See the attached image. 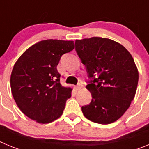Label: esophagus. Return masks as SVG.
I'll list each match as a JSON object with an SVG mask.
<instances>
[{
    "mask_svg": "<svg viewBox=\"0 0 149 149\" xmlns=\"http://www.w3.org/2000/svg\"><path fill=\"white\" fill-rule=\"evenodd\" d=\"M81 86H82V85H81V84H78L77 85L74 86V89H75L76 90H79V89H81Z\"/></svg>",
    "mask_w": 149,
    "mask_h": 149,
    "instance_id": "1",
    "label": "esophagus"
}]
</instances>
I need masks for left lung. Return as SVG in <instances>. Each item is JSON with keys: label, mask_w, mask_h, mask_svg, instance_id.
Returning <instances> with one entry per match:
<instances>
[{"label": "left lung", "mask_w": 149, "mask_h": 149, "mask_svg": "<svg viewBox=\"0 0 149 149\" xmlns=\"http://www.w3.org/2000/svg\"><path fill=\"white\" fill-rule=\"evenodd\" d=\"M75 51L86 66L92 94L89 104L81 107L84 116L101 125L116 122L136 94L139 73L132 56L119 43L101 37L76 40Z\"/></svg>", "instance_id": "8db88e82"}]
</instances>
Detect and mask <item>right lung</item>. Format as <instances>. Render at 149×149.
Returning a JSON list of instances; mask_svg holds the SVG:
<instances>
[{"label":"right lung","instance_id":"add662e5","mask_svg":"<svg viewBox=\"0 0 149 149\" xmlns=\"http://www.w3.org/2000/svg\"><path fill=\"white\" fill-rule=\"evenodd\" d=\"M74 48L72 41L47 39L32 45L19 57L10 77L12 94L24 114L39 123L61 116L71 89L60 84L61 56Z\"/></svg>","mask_w":149,"mask_h":149}]
</instances>
